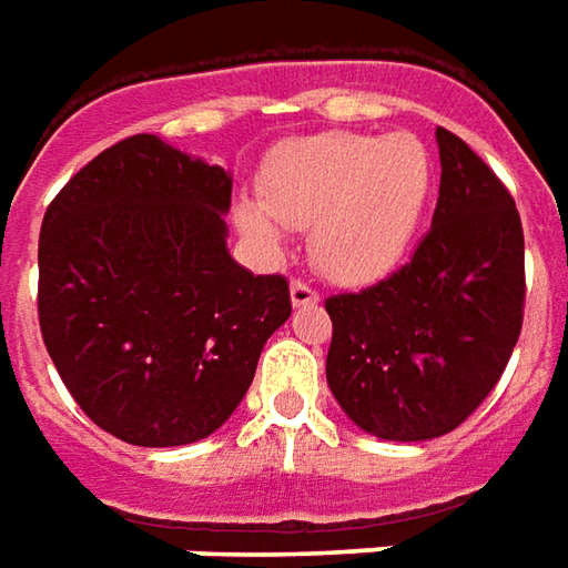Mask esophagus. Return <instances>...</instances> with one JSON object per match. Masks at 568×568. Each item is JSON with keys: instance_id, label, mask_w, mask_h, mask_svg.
I'll return each mask as SVG.
<instances>
[{"instance_id": "34e87169", "label": "esophagus", "mask_w": 568, "mask_h": 568, "mask_svg": "<svg viewBox=\"0 0 568 568\" xmlns=\"http://www.w3.org/2000/svg\"><path fill=\"white\" fill-rule=\"evenodd\" d=\"M292 304L295 307H316L320 304V292L307 280H292Z\"/></svg>"}]
</instances>
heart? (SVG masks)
I'll return each instance as SVG.
<instances>
[{
  "label": "heart",
  "instance_id": "b5f03b06",
  "mask_svg": "<svg viewBox=\"0 0 568 568\" xmlns=\"http://www.w3.org/2000/svg\"><path fill=\"white\" fill-rule=\"evenodd\" d=\"M432 191V158L410 133L332 130L283 145L258 175V206H240V231L280 246L285 227H313V258L337 283H371L402 261Z\"/></svg>",
  "mask_w": 568,
  "mask_h": 568
}]
</instances>
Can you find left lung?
I'll list each match as a JSON object with an SVG mask.
<instances>
[{
	"mask_svg": "<svg viewBox=\"0 0 568 568\" xmlns=\"http://www.w3.org/2000/svg\"><path fill=\"white\" fill-rule=\"evenodd\" d=\"M432 227L405 267L325 301L328 386L386 440L447 435L493 393L524 325V224L501 179L438 128Z\"/></svg>",
	"mask_w": 568,
	"mask_h": 568,
	"instance_id": "left-lung-1",
	"label": "left lung"
}]
</instances>
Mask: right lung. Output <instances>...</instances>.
<instances>
[{
	"mask_svg": "<svg viewBox=\"0 0 568 568\" xmlns=\"http://www.w3.org/2000/svg\"><path fill=\"white\" fill-rule=\"evenodd\" d=\"M231 175L151 133L100 151L39 234V328L75 405L136 447L206 438L292 316L288 280L227 255Z\"/></svg>",
	"mask_w": 568,
	"mask_h": 568,
	"instance_id": "add662e5",
	"label": "right lung"
}]
</instances>
